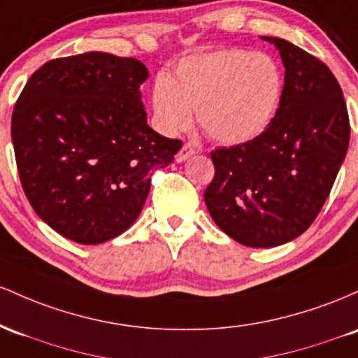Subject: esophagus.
<instances>
[{"instance_id": "esophagus-1", "label": "esophagus", "mask_w": 358, "mask_h": 358, "mask_svg": "<svg viewBox=\"0 0 358 358\" xmlns=\"http://www.w3.org/2000/svg\"><path fill=\"white\" fill-rule=\"evenodd\" d=\"M196 154L194 147L191 145V143H184L182 147H180V150L176 154V162H184V160H187L192 155Z\"/></svg>"}]
</instances>
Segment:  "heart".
<instances>
[{
	"instance_id": "obj_1",
	"label": "heart",
	"mask_w": 358,
	"mask_h": 358,
	"mask_svg": "<svg viewBox=\"0 0 358 358\" xmlns=\"http://www.w3.org/2000/svg\"><path fill=\"white\" fill-rule=\"evenodd\" d=\"M284 98V74L274 57L247 49H220L180 59L171 78L152 87L155 125L167 135L187 130L192 111L210 138L242 145L274 122Z\"/></svg>"
}]
</instances>
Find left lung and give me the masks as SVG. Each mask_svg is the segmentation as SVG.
Masks as SVG:
<instances>
[{
	"instance_id": "1",
	"label": "left lung",
	"mask_w": 358,
	"mask_h": 358,
	"mask_svg": "<svg viewBox=\"0 0 358 358\" xmlns=\"http://www.w3.org/2000/svg\"><path fill=\"white\" fill-rule=\"evenodd\" d=\"M284 98L255 140L211 152L215 178L204 191L213 222L238 243L277 247L298 238L330 194L350 142L343 92L327 64L284 38Z\"/></svg>"
}]
</instances>
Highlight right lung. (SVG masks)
<instances>
[{
	"label": "right lung",
	"mask_w": 358,
	"mask_h": 358,
	"mask_svg": "<svg viewBox=\"0 0 358 358\" xmlns=\"http://www.w3.org/2000/svg\"><path fill=\"white\" fill-rule=\"evenodd\" d=\"M131 57L86 52L49 60L23 87L11 116L22 187L52 230L83 245L108 242L138 218L155 169L182 142L147 125Z\"/></svg>",
	"instance_id": "1"
}]
</instances>
